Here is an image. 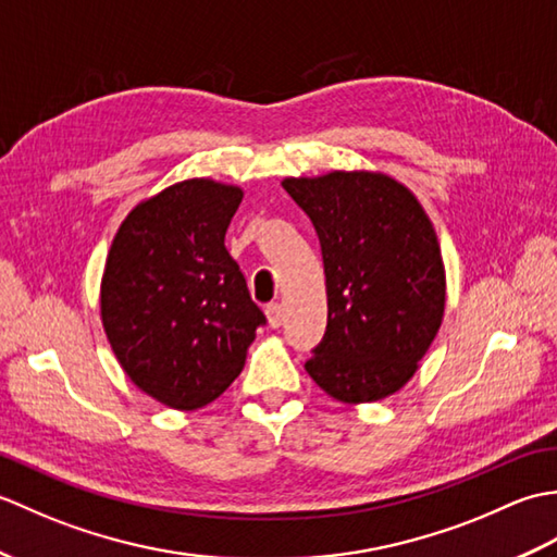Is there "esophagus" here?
<instances>
[{
    "label": "esophagus",
    "mask_w": 557,
    "mask_h": 557,
    "mask_svg": "<svg viewBox=\"0 0 557 557\" xmlns=\"http://www.w3.org/2000/svg\"><path fill=\"white\" fill-rule=\"evenodd\" d=\"M265 315H268V325L270 327H280L282 325V318H285V311H282V304L265 306Z\"/></svg>",
    "instance_id": "esophagus-1"
}]
</instances>
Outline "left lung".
Here are the masks:
<instances>
[{
  "instance_id": "obj_1",
  "label": "left lung",
  "mask_w": 557,
  "mask_h": 557,
  "mask_svg": "<svg viewBox=\"0 0 557 557\" xmlns=\"http://www.w3.org/2000/svg\"><path fill=\"white\" fill-rule=\"evenodd\" d=\"M323 251L327 327L306 371L345 405L405 387L445 313V265L425 210L383 172L289 176Z\"/></svg>"
}]
</instances>
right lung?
I'll list each match as a JSON object with an SVG mask.
<instances>
[{
  "instance_id": "right-lung-1",
  "label": "right lung",
  "mask_w": 557,
  "mask_h": 557,
  "mask_svg": "<svg viewBox=\"0 0 557 557\" xmlns=\"http://www.w3.org/2000/svg\"><path fill=\"white\" fill-rule=\"evenodd\" d=\"M239 186L186 180L150 196L116 230L100 285V315L132 383L164 407L210 405L242 373L256 327L224 234Z\"/></svg>"
}]
</instances>
